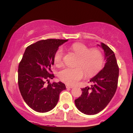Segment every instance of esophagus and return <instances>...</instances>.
I'll return each instance as SVG.
<instances>
[{
    "mask_svg": "<svg viewBox=\"0 0 133 133\" xmlns=\"http://www.w3.org/2000/svg\"><path fill=\"white\" fill-rule=\"evenodd\" d=\"M74 86H69V85H66V88H73Z\"/></svg>",
    "mask_w": 133,
    "mask_h": 133,
    "instance_id": "obj_1",
    "label": "esophagus"
}]
</instances>
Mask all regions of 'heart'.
I'll use <instances>...</instances> for the list:
<instances>
[{"label": "heart", "instance_id": "obj_1", "mask_svg": "<svg viewBox=\"0 0 133 133\" xmlns=\"http://www.w3.org/2000/svg\"><path fill=\"white\" fill-rule=\"evenodd\" d=\"M70 49L78 56L77 68H65L58 73L59 78L67 84L74 85L84 78L85 74L88 77L96 75L103 66L104 57L102 52L97 48L90 49L82 43H74L70 46ZM64 51L59 47L54 56V63L57 66L62 64Z\"/></svg>", "mask_w": 133, "mask_h": 133}]
</instances>
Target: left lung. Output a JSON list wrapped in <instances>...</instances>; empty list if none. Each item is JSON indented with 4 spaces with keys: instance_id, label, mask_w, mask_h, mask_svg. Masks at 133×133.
<instances>
[{
    "instance_id": "1",
    "label": "left lung",
    "mask_w": 133,
    "mask_h": 133,
    "mask_svg": "<svg viewBox=\"0 0 133 133\" xmlns=\"http://www.w3.org/2000/svg\"><path fill=\"white\" fill-rule=\"evenodd\" d=\"M101 47L105 54L104 67L91 79L90 82L93 83L91 87L81 89V96L75 100L77 109L88 115L97 114L103 110L113 97L117 87L119 67L115 54L106 44L101 43Z\"/></svg>"
}]
</instances>
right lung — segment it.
<instances>
[{
    "label": "right lung",
    "instance_id": "right-lung-1",
    "mask_svg": "<svg viewBox=\"0 0 133 133\" xmlns=\"http://www.w3.org/2000/svg\"><path fill=\"white\" fill-rule=\"evenodd\" d=\"M68 41L49 39L37 41L27 47L20 62V92L27 104L37 112L52 110L59 101V94L65 89L62 82L51 84L49 80L54 77L51 67L54 63L55 52L59 45Z\"/></svg>",
    "mask_w": 133,
    "mask_h": 133
}]
</instances>
